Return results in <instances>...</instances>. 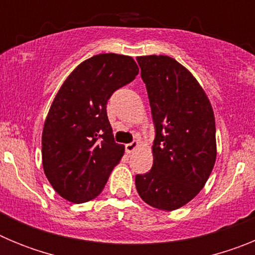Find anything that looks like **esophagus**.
Segmentation results:
<instances>
[{"mask_svg": "<svg viewBox=\"0 0 255 255\" xmlns=\"http://www.w3.org/2000/svg\"><path fill=\"white\" fill-rule=\"evenodd\" d=\"M139 145H140V143H139L138 140H134V141H131V143L126 144L125 149L128 153H132L135 149H136V148L139 147Z\"/></svg>", "mask_w": 255, "mask_h": 255, "instance_id": "esophagus-1", "label": "esophagus"}]
</instances>
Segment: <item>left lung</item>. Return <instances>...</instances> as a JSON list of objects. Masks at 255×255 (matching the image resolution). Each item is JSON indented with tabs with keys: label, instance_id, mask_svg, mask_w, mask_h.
<instances>
[{
	"label": "left lung",
	"instance_id": "1",
	"mask_svg": "<svg viewBox=\"0 0 255 255\" xmlns=\"http://www.w3.org/2000/svg\"><path fill=\"white\" fill-rule=\"evenodd\" d=\"M152 110L153 166L135 176L141 199L162 211L189 203L206 185L217 155L216 123L203 88L168 56L136 58Z\"/></svg>",
	"mask_w": 255,
	"mask_h": 255
}]
</instances>
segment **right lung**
I'll use <instances>...</instances> for the list:
<instances>
[{
	"label": "right lung",
	"instance_id": "right-lung-1",
	"mask_svg": "<svg viewBox=\"0 0 255 255\" xmlns=\"http://www.w3.org/2000/svg\"><path fill=\"white\" fill-rule=\"evenodd\" d=\"M139 67L130 56L101 53L83 61L61 85L42 132V163L56 193L85 203L102 193L125 152L115 143L107 101Z\"/></svg>",
	"mask_w": 255,
	"mask_h": 255
}]
</instances>
